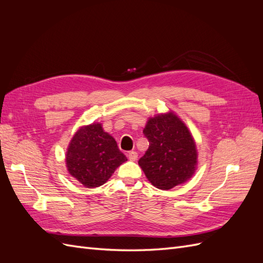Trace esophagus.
Segmentation results:
<instances>
[{"label": "esophagus", "mask_w": 263, "mask_h": 263, "mask_svg": "<svg viewBox=\"0 0 263 263\" xmlns=\"http://www.w3.org/2000/svg\"><path fill=\"white\" fill-rule=\"evenodd\" d=\"M138 158V154L136 153V151H129L128 153V159L132 161H136Z\"/></svg>", "instance_id": "1"}]
</instances>
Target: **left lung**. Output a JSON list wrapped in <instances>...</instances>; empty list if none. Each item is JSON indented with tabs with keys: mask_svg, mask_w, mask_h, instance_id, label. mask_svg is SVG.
<instances>
[{
	"mask_svg": "<svg viewBox=\"0 0 263 263\" xmlns=\"http://www.w3.org/2000/svg\"><path fill=\"white\" fill-rule=\"evenodd\" d=\"M149 141L139 165L151 184L170 190L187 181L196 168L195 142L187 127L173 113L150 118L145 129Z\"/></svg>",
	"mask_w": 263,
	"mask_h": 263,
	"instance_id": "obj_1",
	"label": "left lung"
}]
</instances>
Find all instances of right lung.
<instances>
[{
  "label": "right lung",
  "mask_w": 263,
  "mask_h": 263,
  "mask_svg": "<svg viewBox=\"0 0 263 263\" xmlns=\"http://www.w3.org/2000/svg\"><path fill=\"white\" fill-rule=\"evenodd\" d=\"M127 160L115 139L101 124L81 127L67 151L69 173L85 187H98L110 178L117 166Z\"/></svg>",
  "instance_id": "right-lung-1"
}]
</instances>
